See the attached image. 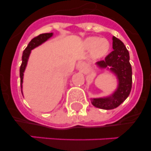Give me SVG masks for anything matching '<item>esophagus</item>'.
I'll list each match as a JSON object with an SVG mask.
<instances>
[{
  "instance_id": "esophagus-1",
  "label": "esophagus",
  "mask_w": 151,
  "mask_h": 151,
  "mask_svg": "<svg viewBox=\"0 0 151 151\" xmlns=\"http://www.w3.org/2000/svg\"><path fill=\"white\" fill-rule=\"evenodd\" d=\"M78 67H79L81 69H85V68H86V64H85V63L84 62L80 63L78 64Z\"/></svg>"
}]
</instances>
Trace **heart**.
<instances>
[{
    "instance_id": "b5f03b06",
    "label": "heart",
    "mask_w": 151,
    "mask_h": 151,
    "mask_svg": "<svg viewBox=\"0 0 151 151\" xmlns=\"http://www.w3.org/2000/svg\"><path fill=\"white\" fill-rule=\"evenodd\" d=\"M84 47L91 50V55L93 59H101L107 54L110 49V43L109 40L105 38H99L91 36L85 38L84 41Z\"/></svg>"
}]
</instances>
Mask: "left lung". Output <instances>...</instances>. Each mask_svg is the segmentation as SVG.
Instances as JSON below:
<instances>
[{
  "label": "left lung",
  "instance_id": "1",
  "mask_svg": "<svg viewBox=\"0 0 151 151\" xmlns=\"http://www.w3.org/2000/svg\"><path fill=\"white\" fill-rule=\"evenodd\" d=\"M113 50L104 60L96 63L100 69H106L116 76L118 85L113 94L107 97L91 98L93 106L103 110L116 108L129 97L132 83V71L129 63V53L122 41L113 37Z\"/></svg>",
  "mask_w": 151,
  "mask_h": 151
}]
</instances>
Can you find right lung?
<instances>
[{
  "instance_id": "right-lung-1",
  "label": "right lung",
  "mask_w": 151,
  "mask_h": 151,
  "mask_svg": "<svg viewBox=\"0 0 151 151\" xmlns=\"http://www.w3.org/2000/svg\"><path fill=\"white\" fill-rule=\"evenodd\" d=\"M53 36V33H45V34H41L38 36L34 38L31 40L26 48L24 50L22 56V64H21L20 69H19V76H20V85H21V91L22 89V82H23V76L24 72L27 66L28 60H29V56L31 54V50L34 48L38 47L39 45L45 43V41H47L50 38Z\"/></svg>"
}]
</instances>
